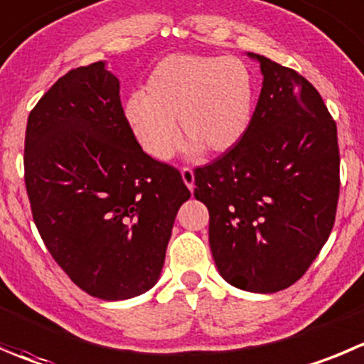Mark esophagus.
<instances>
[{
  "label": "esophagus",
  "instance_id": "esophagus-1",
  "mask_svg": "<svg viewBox=\"0 0 364 364\" xmlns=\"http://www.w3.org/2000/svg\"><path fill=\"white\" fill-rule=\"evenodd\" d=\"M182 178H184L186 186L193 191V188H195V173H193V169L184 166V168H182Z\"/></svg>",
  "mask_w": 364,
  "mask_h": 364
}]
</instances>
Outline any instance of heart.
<instances>
[{
    "label": "heart",
    "mask_w": 364,
    "mask_h": 364,
    "mask_svg": "<svg viewBox=\"0 0 364 364\" xmlns=\"http://www.w3.org/2000/svg\"><path fill=\"white\" fill-rule=\"evenodd\" d=\"M254 112V78L241 58L180 53L162 58L143 95L124 103V121L155 161H169L182 144L180 128L195 146L227 154L247 134Z\"/></svg>",
    "instance_id": "heart-1"
}]
</instances>
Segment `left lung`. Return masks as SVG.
Masks as SVG:
<instances>
[{
  "label": "left lung",
  "instance_id": "obj_1",
  "mask_svg": "<svg viewBox=\"0 0 364 364\" xmlns=\"http://www.w3.org/2000/svg\"><path fill=\"white\" fill-rule=\"evenodd\" d=\"M261 95L236 148L195 169L209 245L228 284L275 293L295 284L334 227L340 196L336 121L295 69L262 55Z\"/></svg>",
  "mask_w": 364,
  "mask_h": 364
}]
</instances>
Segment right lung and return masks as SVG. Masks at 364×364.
<instances>
[{"label": "right lung", "instance_id": "1", "mask_svg": "<svg viewBox=\"0 0 364 364\" xmlns=\"http://www.w3.org/2000/svg\"><path fill=\"white\" fill-rule=\"evenodd\" d=\"M24 184L51 257L102 300L157 282L176 210L191 196L178 169L139 146L103 62L65 73L32 109Z\"/></svg>", "mask_w": 364, "mask_h": 364}]
</instances>
